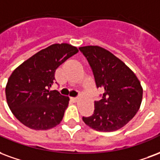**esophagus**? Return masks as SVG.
Returning a JSON list of instances; mask_svg holds the SVG:
<instances>
[{"mask_svg": "<svg viewBox=\"0 0 160 160\" xmlns=\"http://www.w3.org/2000/svg\"><path fill=\"white\" fill-rule=\"evenodd\" d=\"M71 99H72V101L75 102H78V100H79V98H72Z\"/></svg>", "mask_w": 160, "mask_h": 160, "instance_id": "34e87169", "label": "esophagus"}]
</instances>
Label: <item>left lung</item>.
<instances>
[{
	"mask_svg": "<svg viewBox=\"0 0 160 160\" xmlns=\"http://www.w3.org/2000/svg\"><path fill=\"white\" fill-rule=\"evenodd\" d=\"M92 69L97 87L103 89L101 100L94 102L86 125L98 131L122 128L136 115L142 100V87L131 68L109 51L98 46L79 48Z\"/></svg>",
	"mask_w": 160,
	"mask_h": 160,
	"instance_id": "1",
	"label": "left lung"
}]
</instances>
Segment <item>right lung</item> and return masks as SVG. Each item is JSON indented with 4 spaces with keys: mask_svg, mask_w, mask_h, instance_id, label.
I'll use <instances>...</instances> for the list:
<instances>
[{
    "mask_svg": "<svg viewBox=\"0 0 160 160\" xmlns=\"http://www.w3.org/2000/svg\"><path fill=\"white\" fill-rule=\"evenodd\" d=\"M79 52L69 44H53L19 65L8 79V107L20 122L33 130H48L62 121L69 98L50 91L55 71Z\"/></svg>",
    "mask_w": 160,
    "mask_h": 160,
    "instance_id": "1",
    "label": "right lung"
}]
</instances>
